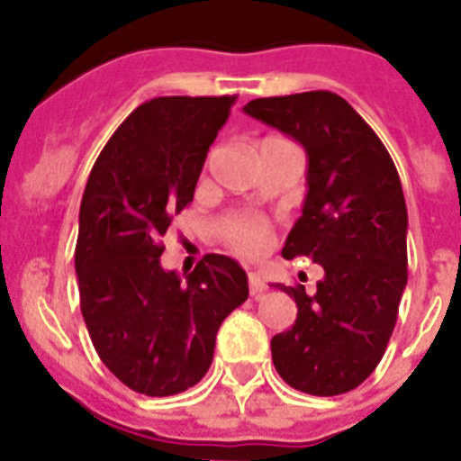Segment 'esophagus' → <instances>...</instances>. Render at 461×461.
<instances>
[{
  "mask_svg": "<svg viewBox=\"0 0 461 461\" xmlns=\"http://www.w3.org/2000/svg\"><path fill=\"white\" fill-rule=\"evenodd\" d=\"M248 285H250V294L252 296H261V294L267 292L268 285L267 280L259 276V273H248Z\"/></svg>",
  "mask_w": 461,
  "mask_h": 461,
  "instance_id": "obj_1",
  "label": "esophagus"
}]
</instances>
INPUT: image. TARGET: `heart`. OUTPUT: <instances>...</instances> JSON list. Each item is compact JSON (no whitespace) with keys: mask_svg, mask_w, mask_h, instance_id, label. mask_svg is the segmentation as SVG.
Returning <instances> with one entry per match:
<instances>
[{"mask_svg":"<svg viewBox=\"0 0 461 461\" xmlns=\"http://www.w3.org/2000/svg\"><path fill=\"white\" fill-rule=\"evenodd\" d=\"M221 239L239 255L255 257L271 243V225L267 218L255 213H230L215 225Z\"/></svg>","mask_w":461,"mask_h":461,"instance_id":"1","label":"heart"}]
</instances>
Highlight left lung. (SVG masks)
Segmentation results:
<instances>
[{
	"mask_svg": "<svg viewBox=\"0 0 461 461\" xmlns=\"http://www.w3.org/2000/svg\"><path fill=\"white\" fill-rule=\"evenodd\" d=\"M303 144L308 194L282 248L323 268L317 292L285 287L296 321L271 339L273 365L292 388L330 397L375 372L406 287V204L391 153L333 91L257 98L243 107Z\"/></svg>",
	"mask_w": 461,
	"mask_h": 461,
	"instance_id": "obj_1",
	"label": "left lung"
}]
</instances>
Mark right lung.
<instances>
[{
	"instance_id": "add662e5",
	"label": "right lung",
	"mask_w": 461,
	"mask_h": 461,
	"mask_svg": "<svg viewBox=\"0 0 461 461\" xmlns=\"http://www.w3.org/2000/svg\"><path fill=\"white\" fill-rule=\"evenodd\" d=\"M236 96H160L132 110L91 167L76 273L94 349L131 391L167 397L211 367L215 335L248 298V276L204 255L181 280L160 267L172 218L194 185Z\"/></svg>"
}]
</instances>
